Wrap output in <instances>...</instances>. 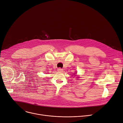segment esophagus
<instances>
[{
    "mask_svg": "<svg viewBox=\"0 0 123 123\" xmlns=\"http://www.w3.org/2000/svg\"><path fill=\"white\" fill-rule=\"evenodd\" d=\"M57 71L58 72H62L63 71V69H62L61 68H58L57 69Z\"/></svg>",
    "mask_w": 123,
    "mask_h": 123,
    "instance_id": "1",
    "label": "esophagus"
}]
</instances>
